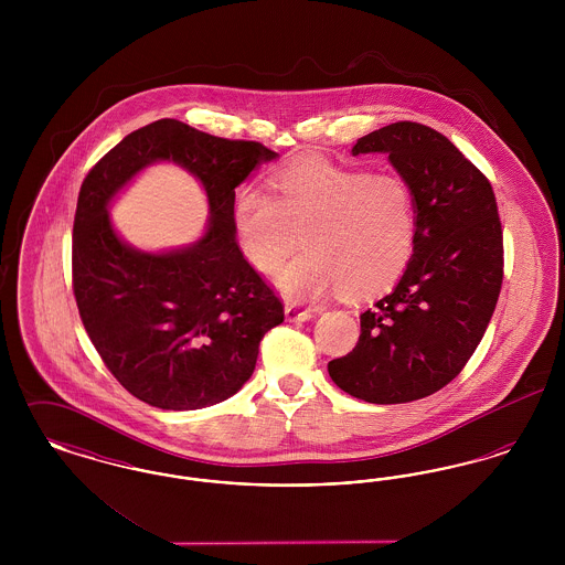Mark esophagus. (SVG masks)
<instances>
[{"instance_id": "obj_1", "label": "esophagus", "mask_w": 565, "mask_h": 565, "mask_svg": "<svg viewBox=\"0 0 565 565\" xmlns=\"http://www.w3.org/2000/svg\"><path fill=\"white\" fill-rule=\"evenodd\" d=\"M313 318V311L311 309H298L295 305H288L286 307V320L288 322H307Z\"/></svg>"}]
</instances>
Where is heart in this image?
<instances>
[{"label":"heart","mask_w":565,"mask_h":565,"mask_svg":"<svg viewBox=\"0 0 565 565\" xmlns=\"http://www.w3.org/2000/svg\"><path fill=\"white\" fill-rule=\"evenodd\" d=\"M235 226L245 258L273 275L295 300L339 288L351 298L392 290L417 245V199L398 173H371L322 159H300L273 178V196L245 189L235 203Z\"/></svg>","instance_id":"b5f03b06"}]
</instances>
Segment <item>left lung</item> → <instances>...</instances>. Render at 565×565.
<instances>
[{"label":"left lung","instance_id":"1","mask_svg":"<svg viewBox=\"0 0 565 565\" xmlns=\"http://www.w3.org/2000/svg\"><path fill=\"white\" fill-rule=\"evenodd\" d=\"M353 154L385 152L417 199V245L394 292L360 316L355 348L328 362L353 398L403 404L454 381L493 316L504 237L483 171L426 125L401 120L364 135Z\"/></svg>","mask_w":565,"mask_h":565}]
</instances>
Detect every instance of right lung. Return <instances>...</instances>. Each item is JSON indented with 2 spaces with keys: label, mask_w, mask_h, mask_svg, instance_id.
<instances>
[{
  "label": "right lung",
  "mask_w": 565,
  "mask_h": 565,
  "mask_svg": "<svg viewBox=\"0 0 565 565\" xmlns=\"http://www.w3.org/2000/svg\"><path fill=\"white\" fill-rule=\"evenodd\" d=\"M277 154L260 141L224 139L162 118L127 135L86 173L72 242V286L88 339L135 398L192 411L237 394L284 302L235 237V189ZM154 160L186 166L204 184L206 237L171 255H143L108 224V199Z\"/></svg>",
  "instance_id": "add662e5"
}]
</instances>
